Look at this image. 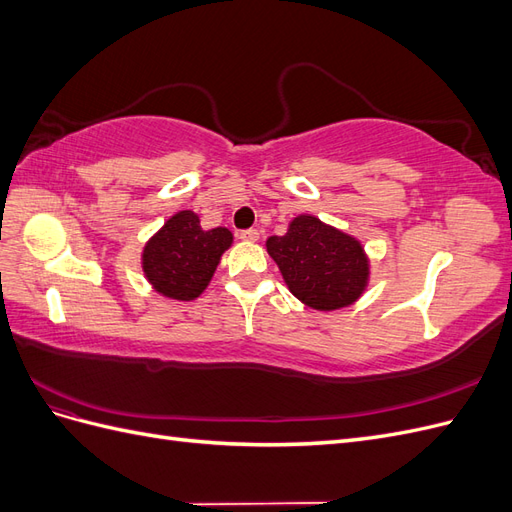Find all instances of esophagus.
Instances as JSON below:
<instances>
[{
    "mask_svg": "<svg viewBox=\"0 0 512 512\" xmlns=\"http://www.w3.org/2000/svg\"><path fill=\"white\" fill-rule=\"evenodd\" d=\"M258 237H260V232H258L256 228H247V230H241V232H239V239H241V241L254 243V241H258Z\"/></svg>",
    "mask_w": 512,
    "mask_h": 512,
    "instance_id": "esophagus-1",
    "label": "esophagus"
}]
</instances>
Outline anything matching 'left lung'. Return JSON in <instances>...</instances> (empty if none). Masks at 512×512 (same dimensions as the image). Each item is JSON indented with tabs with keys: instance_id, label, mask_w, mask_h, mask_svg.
Listing matches in <instances>:
<instances>
[{
	"instance_id": "8db88e82",
	"label": "left lung",
	"mask_w": 512,
	"mask_h": 512,
	"mask_svg": "<svg viewBox=\"0 0 512 512\" xmlns=\"http://www.w3.org/2000/svg\"><path fill=\"white\" fill-rule=\"evenodd\" d=\"M267 252L294 297L320 312L352 305L369 282L361 241L314 215H297L284 237H269Z\"/></svg>"
}]
</instances>
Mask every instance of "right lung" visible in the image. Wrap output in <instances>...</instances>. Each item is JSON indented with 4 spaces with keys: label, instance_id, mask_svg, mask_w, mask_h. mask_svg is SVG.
<instances>
[{
    "label": "right lung",
    "instance_id": "add662e5",
    "mask_svg": "<svg viewBox=\"0 0 512 512\" xmlns=\"http://www.w3.org/2000/svg\"><path fill=\"white\" fill-rule=\"evenodd\" d=\"M230 245L228 228L203 230L194 211H179L143 247L147 282L162 297L194 301L209 286Z\"/></svg>",
    "mask_w": 512,
    "mask_h": 512
}]
</instances>
